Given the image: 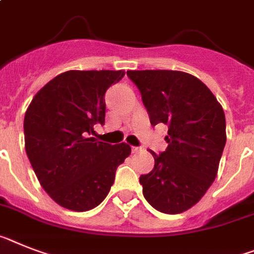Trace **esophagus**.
<instances>
[{"instance_id":"34e87169","label":"esophagus","mask_w":254,"mask_h":254,"mask_svg":"<svg viewBox=\"0 0 254 254\" xmlns=\"http://www.w3.org/2000/svg\"><path fill=\"white\" fill-rule=\"evenodd\" d=\"M131 151H133V153L140 152V151H142V147H131Z\"/></svg>"}]
</instances>
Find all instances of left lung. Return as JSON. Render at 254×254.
Segmentation results:
<instances>
[{
  "mask_svg": "<svg viewBox=\"0 0 254 254\" xmlns=\"http://www.w3.org/2000/svg\"><path fill=\"white\" fill-rule=\"evenodd\" d=\"M139 89L151 125H168V147L150 151L155 167L139 177L144 199L161 213L195 205L217 176L226 144L222 106L197 77L181 71H127Z\"/></svg>",
  "mask_w": 254,
  "mask_h": 254,
  "instance_id": "1",
  "label": "left lung"
}]
</instances>
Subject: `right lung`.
Instances as JSON below:
<instances>
[{
	"mask_svg": "<svg viewBox=\"0 0 254 254\" xmlns=\"http://www.w3.org/2000/svg\"><path fill=\"white\" fill-rule=\"evenodd\" d=\"M123 71H67L32 99L24 116L25 152L42 189L55 203L86 212L103 201L129 144L90 137L104 125V94Z\"/></svg>",
	"mask_w": 254,
	"mask_h": 254,
	"instance_id": "add662e5",
	"label": "right lung"
}]
</instances>
